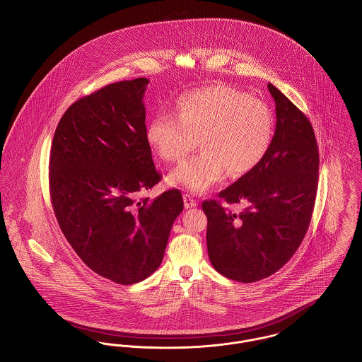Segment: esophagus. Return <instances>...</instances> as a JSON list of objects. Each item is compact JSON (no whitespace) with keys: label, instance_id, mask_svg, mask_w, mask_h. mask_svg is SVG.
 Returning <instances> with one entry per match:
<instances>
[{"label":"esophagus","instance_id":"obj_1","mask_svg":"<svg viewBox=\"0 0 362 362\" xmlns=\"http://www.w3.org/2000/svg\"><path fill=\"white\" fill-rule=\"evenodd\" d=\"M183 201H185V208H186V209H190V208L197 206V201L194 199V197H192V194H185V195H183Z\"/></svg>","mask_w":362,"mask_h":362}]
</instances>
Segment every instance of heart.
Here are the masks:
<instances>
[{"mask_svg":"<svg viewBox=\"0 0 362 362\" xmlns=\"http://www.w3.org/2000/svg\"><path fill=\"white\" fill-rule=\"evenodd\" d=\"M176 114L157 112L146 139L164 161L183 160L202 151L170 173V183L204 192L226 173L239 177L255 170L268 156L275 136V117L265 103L230 86H211L179 97Z\"/></svg>","mask_w":362,"mask_h":362,"instance_id":"heart-1","label":"heart"}]
</instances>
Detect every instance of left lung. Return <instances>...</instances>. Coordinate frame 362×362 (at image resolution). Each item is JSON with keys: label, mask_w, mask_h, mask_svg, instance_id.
<instances>
[{"label": "left lung", "mask_w": 362, "mask_h": 362, "mask_svg": "<svg viewBox=\"0 0 362 362\" xmlns=\"http://www.w3.org/2000/svg\"><path fill=\"white\" fill-rule=\"evenodd\" d=\"M276 105V129L265 160L234 185L206 199V243L213 268L228 279L253 283L277 272L297 252L315 208L319 148L309 119L268 83ZM246 200L236 215L221 201Z\"/></svg>", "instance_id": "left-lung-1"}]
</instances>
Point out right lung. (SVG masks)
Instances as JSON below:
<instances>
[{
    "mask_svg": "<svg viewBox=\"0 0 362 362\" xmlns=\"http://www.w3.org/2000/svg\"><path fill=\"white\" fill-rule=\"evenodd\" d=\"M148 83H112L74 103L49 160L52 206L66 240L91 271L124 286L160 267L183 211L177 189L138 198L161 180L146 139Z\"/></svg>",
    "mask_w": 362,
    "mask_h": 362,
    "instance_id": "obj_1",
    "label": "right lung"
}]
</instances>
